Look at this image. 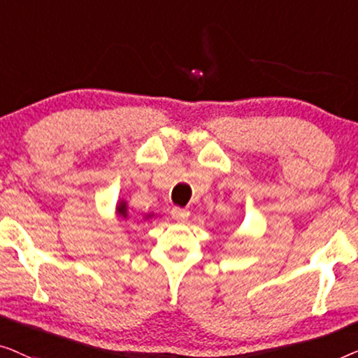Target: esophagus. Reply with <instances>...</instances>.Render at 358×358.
Returning <instances> with one entry per match:
<instances>
[{"instance_id":"1","label":"esophagus","mask_w":358,"mask_h":358,"mask_svg":"<svg viewBox=\"0 0 358 358\" xmlns=\"http://www.w3.org/2000/svg\"><path fill=\"white\" fill-rule=\"evenodd\" d=\"M172 217L177 220V222H185V220H188V217H189V210L175 208V209H172Z\"/></svg>"}]
</instances>
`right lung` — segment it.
<instances>
[{"label":"right lung","instance_id":"right-lung-1","mask_svg":"<svg viewBox=\"0 0 358 358\" xmlns=\"http://www.w3.org/2000/svg\"><path fill=\"white\" fill-rule=\"evenodd\" d=\"M115 213H117L118 217L128 219V204H127V201H123V199L118 201L117 208H115ZM152 217H154V214H148V215H145V220L152 219Z\"/></svg>","mask_w":358,"mask_h":358}]
</instances>
